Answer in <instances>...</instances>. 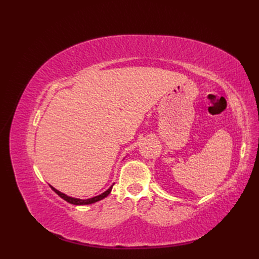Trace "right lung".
I'll return each mask as SVG.
<instances>
[{
    "mask_svg": "<svg viewBox=\"0 0 259 259\" xmlns=\"http://www.w3.org/2000/svg\"><path fill=\"white\" fill-rule=\"evenodd\" d=\"M50 186H51V185H50ZM112 187H113V185H112L110 188H109V189H108L107 191H105L104 193H101V194H99V195H96V197L86 199V200H82V199H76V198L69 197V195H67V194H65V193H62V192L58 191L57 189H55V188H54L53 186H51L52 189H53L55 192H56L60 198H62L65 201H67V202H69V203H71V204H73V205H86V204H92V203H95V202H98V201H100V200H103V199H105V198L107 197V195H109V193L111 192Z\"/></svg>",
    "mask_w": 259,
    "mask_h": 259,
    "instance_id": "1",
    "label": "right lung"
}]
</instances>
